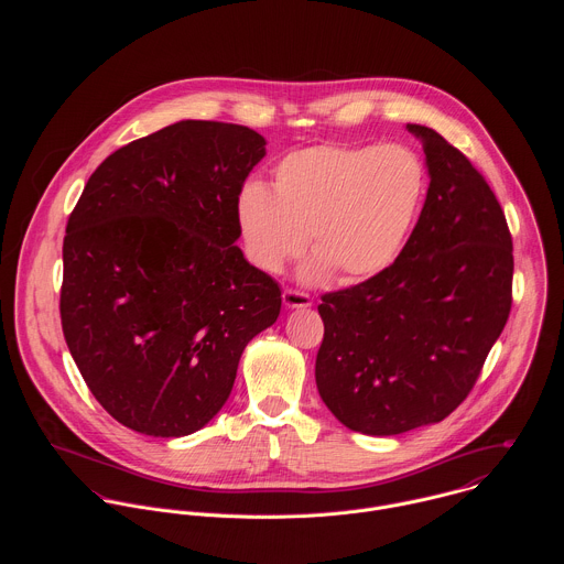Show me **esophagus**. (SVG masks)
<instances>
[{
	"label": "esophagus",
	"instance_id": "esophagus-1",
	"mask_svg": "<svg viewBox=\"0 0 564 564\" xmlns=\"http://www.w3.org/2000/svg\"><path fill=\"white\" fill-rule=\"evenodd\" d=\"M283 305L290 307V310H299V307H310L312 301H310V296L303 294V292L285 290V292H283Z\"/></svg>",
	"mask_w": 564,
	"mask_h": 564
}]
</instances>
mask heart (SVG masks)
Segmentation results:
<instances>
[{
	"label": "heart",
	"instance_id": "heart-1",
	"mask_svg": "<svg viewBox=\"0 0 564 564\" xmlns=\"http://www.w3.org/2000/svg\"><path fill=\"white\" fill-rule=\"evenodd\" d=\"M426 189V167L409 147L316 144L281 160L274 189L259 181L240 187L236 223L257 268L276 274L307 243L305 279L335 272L355 283L399 257Z\"/></svg>",
	"mask_w": 564,
	"mask_h": 564
}]
</instances>
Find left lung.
Wrapping results in <instances>:
<instances>
[{
    "mask_svg": "<svg viewBox=\"0 0 564 564\" xmlns=\"http://www.w3.org/2000/svg\"><path fill=\"white\" fill-rule=\"evenodd\" d=\"M406 129L431 178L420 220L392 265L318 305V394L344 426L379 437L448 417L511 312L513 243L496 194L435 129Z\"/></svg>",
    "mask_w": 564,
    "mask_h": 564,
    "instance_id": "8db88e82",
    "label": "left lung"
}]
</instances>
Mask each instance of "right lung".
Wrapping results in <instances>:
<instances>
[{
    "label": "right lung",
    "instance_id": "1",
    "mask_svg": "<svg viewBox=\"0 0 564 564\" xmlns=\"http://www.w3.org/2000/svg\"><path fill=\"white\" fill-rule=\"evenodd\" d=\"M265 155L254 129L181 120L113 151L66 223L59 316L100 406L151 437L200 431L279 283L236 246V198Z\"/></svg>",
    "mask_w": 564,
    "mask_h": 564
}]
</instances>
